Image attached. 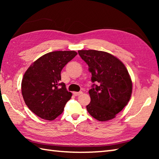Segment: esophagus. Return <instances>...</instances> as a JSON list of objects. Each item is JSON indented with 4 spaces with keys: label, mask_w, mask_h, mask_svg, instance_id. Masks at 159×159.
<instances>
[{
    "label": "esophagus",
    "mask_w": 159,
    "mask_h": 159,
    "mask_svg": "<svg viewBox=\"0 0 159 159\" xmlns=\"http://www.w3.org/2000/svg\"><path fill=\"white\" fill-rule=\"evenodd\" d=\"M83 93L82 91H80V92H74L73 94L75 95V96H79L80 95H81V94Z\"/></svg>",
    "instance_id": "34e87169"
}]
</instances>
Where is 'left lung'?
Masks as SVG:
<instances>
[{
  "mask_svg": "<svg viewBox=\"0 0 159 159\" xmlns=\"http://www.w3.org/2000/svg\"><path fill=\"white\" fill-rule=\"evenodd\" d=\"M78 52L92 74L91 101L86 106L88 113L99 121L112 119L130 99L133 83L127 69L121 61L108 52L94 50Z\"/></svg>",
  "mask_w": 159,
  "mask_h": 159,
  "instance_id": "8db88e82",
  "label": "left lung"
}]
</instances>
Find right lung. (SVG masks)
<instances>
[{"label": "right lung", "mask_w": 159, "mask_h": 159, "mask_svg": "<svg viewBox=\"0 0 159 159\" xmlns=\"http://www.w3.org/2000/svg\"><path fill=\"white\" fill-rule=\"evenodd\" d=\"M77 52L55 51L38 59L26 70L21 81V93L26 106L43 119L52 120L64 111L71 98L61 83V71Z\"/></svg>", "instance_id": "obj_1"}]
</instances>
